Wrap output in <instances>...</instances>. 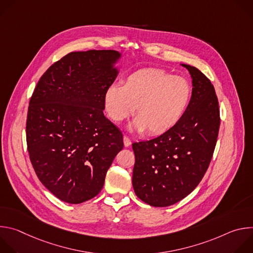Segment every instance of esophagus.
Segmentation results:
<instances>
[{
  "mask_svg": "<svg viewBox=\"0 0 253 253\" xmlns=\"http://www.w3.org/2000/svg\"><path fill=\"white\" fill-rule=\"evenodd\" d=\"M123 140H124V145H125L126 147H128V146L131 145V140H130V138H129L128 136H124V137H123Z\"/></svg>",
  "mask_w": 253,
  "mask_h": 253,
  "instance_id": "1",
  "label": "esophagus"
}]
</instances>
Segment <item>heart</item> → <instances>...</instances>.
I'll list each match as a JSON object with an SVG mask.
<instances>
[{"label": "heart", "instance_id": "obj_1", "mask_svg": "<svg viewBox=\"0 0 253 253\" xmlns=\"http://www.w3.org/2000/svg\"><path fill=\"white\" fill-rule=\"evenodd\" d=\"M191 99L188 81L162 69H142L130 74L123 86L105 91L104 106L109 118L121 123L134 112L131 129L160 135L173 128L186 112Z\"/></svg>", "mask_w": 253, "mask_h": 253}]
</instances>
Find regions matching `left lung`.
I'll list each match as a JSON object with an SVG mask.
<instances>
[{"label": "left lung", "instance_id": "obj_1", "mask_svg": "<svg viewBox=\"0 0 253 253\" xmlns=\"http://www.w3.org/2000/svg\"><path fill=\"white\" fill-rule=\"evenodd\" d=\"M182 66L189 71L193 86L183 117L157 138L132 144L134 191L155 207L170 206L195 189L208 169L218 137L220 112L212 83L197 68Z\"/></svg>", "mask_w": 253, "mask_h": 253}]
</instances>
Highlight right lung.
Segmentation results:
<instances>
[{
    "label": "right lung",
    "mask_w": 253,
    "mask_h": 253,
    "mask_svg": "<svg viewBox=\"0 0 253 253\" xmlns=\"http://www.w3.org/2000/svg\"><path fill=\"white\" fill-rule=\"evenodd\" d=\"M119 57L114 50L69 53L48 68L30 99V160L43 185L64 202L79 204L98 195L123 149L122 132L103 113Z\"/></svg>",
    "instance_id": "1"
}]
</instances>
